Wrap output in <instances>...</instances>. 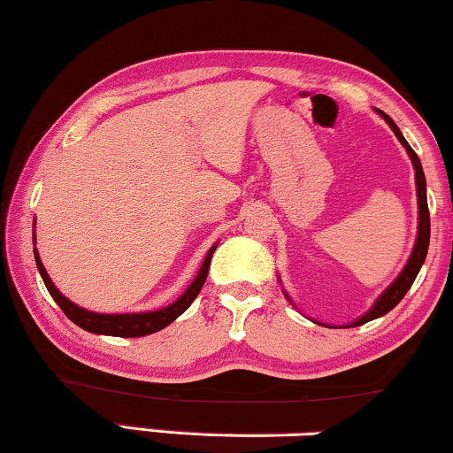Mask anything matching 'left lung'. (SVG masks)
Masks as SVG:
<instances>
[{"mask_svg":"<svg viewBox=\"0 0 453 453\" xmlns=\"http://www.w3.org/2000/svg\"><path fill=\"white\" fill-rule=\"evenodd\" d=\"M377 114L387 122V125H389L391 131L395 133L397 141L403 145V148H406L410 160H412L414 180H416V199H418V233H416L412 254H410L406 266L402 268V273L397 274L395 280H393V283L387 287V289L380 293L377 299H374V303L370 305L368 312H364L360 319L351 320L349 325H345V326H360V325H364V322L380 319V316H385L387 312H391V310L395 308L399 302H402L403 296H406L410 287H412L414 279L418 277L422 264H425V260H426L428 239H431V216H428V203H426V179H425V173H422L420 157L416 156V151L412 148H410V143H408L406 139H403V134L397 128L395 122H393L389 116L385 114V111L377 110ZM279 283H280V279H279ZM283 293H285V297L291 302V305H296V303H293V299L289 297V293H287L285 289H283ZM296 308H297V305H296ZM314 322H316V325H322V326H331V325H325V322H319V320H314Z\"/></svg>","mask_w":453,"mask_h":453,"instance_id":"1","label":"left lung"}]
</instances>
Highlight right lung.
Instances as JSON below:
<instances>
[{
	"mask_svg": "<svg viewBox=\"0 0 453 453\" xmlns=\"http://www.w3.org/2000/svg\"><path fill=\"white\" fill-rule=\"evenodd\" d=\"M33 226H35V220H33ZM35 239L37 237H35V228H33V245H35ZM216 245L219 243H214L212 248L208 250L202 266H199V270H197L196 279L191 280V285L187 287V289L183 291V296H180L179 299H174L173 303H168L166 308H160V310H150V312H125V314L93 312V310L81 308V305L70 302V299L64 296V293H60V289L54 285V280L50 279L43 262H41L37 248H33V251H35V262H37L39 274H41V279H43L47 291H50V296L54 297V302L60 305L62 312L66 314L76 326L85 328V331L96 333V334H110V337H143V334L162 331L164 326H168L170 322H174L193 303V299L197 297L199 291H202L205 277H208L210 260H212Z\"/></svg>",
	"mask_w": 453,
	"mask_h": 453,
	"instance_id": "right-lung-1",
	"label": "right lung"
}]
</instances>
